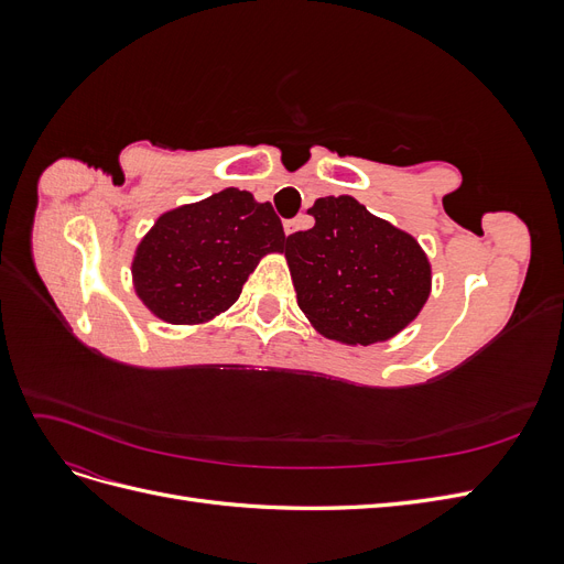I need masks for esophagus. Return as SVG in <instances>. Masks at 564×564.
I'll list each match as a JSON object with an SVG mask.
<instances>
[{
  "instance_id": "obj_1",
  "label": "esophagus",
  "mask_w": 564,
  "mask_h": 564,
  "mask_svg": "<svg viewBox=\"0 0 564 564\" xmlns=\"http://www.w3.org/2000/svg\"><path fill=\"white\" fill-rule=\"evenodd\" d=\"M305 226H308V216H299V218L286 220V224H284V235H294V232H299Z\"/></svg>"
}]
</instances>
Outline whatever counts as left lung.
I'll use <instances>...</instances> for the list:
<instances>
[{
	"label": "left lung",
	"mask_w": 564,
	"mask_h": 564,
	"mask_svg": "<svg viewBox=\"0 0 564 564\" xmlns=\"http://www.w3.org/2000/svg\"><path fill=\"white\" fill-rule=\"evenodd\" d=\"M311 230L286 237L284 256L299 308L346 346L398 336L431 296V261L412 235L350 195L319 197Z\"/></svg>",
	"instance_id": "left-lung-1"
}]
</instances>
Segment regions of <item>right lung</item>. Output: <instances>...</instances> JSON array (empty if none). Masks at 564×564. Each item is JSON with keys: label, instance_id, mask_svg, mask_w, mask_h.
Masks as SVG:
<instances>
[{"label": "right lung", "instance_id": "right-lung-1", "mask_svg": "<svg viewBox=\"0 0 564 564\" xmlns=\"http://www.w3.org/2000/svg\"><path fill=\"white\" fill-rule=\"evenodd\" d=\"M284 242L270 202L226 187L155 220L133 253V292L162 322L204 324L240 299L259 261Z\"/></svg>", "mask_w": 564, "mask_h": 564}]
</instances>
